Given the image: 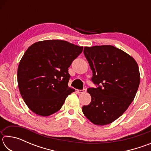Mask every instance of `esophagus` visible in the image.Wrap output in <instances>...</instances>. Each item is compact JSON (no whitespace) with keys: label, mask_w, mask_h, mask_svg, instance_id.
Returning <instances> with one entry per match:
<instances>
[{"label":"esophagus","mask_w":151,"mask_h":151,"mask_svg":"<svg viewBox=\"0 0 151 151\" xmlns=\"http://www.w3.org/2000/svg\"><path fill=\"white\" fill-rule=\"evenodd\" d=\"M76 91H77L78 93L80 94V93H85V92L86 91V89H83V90H77Z\"/></svg>","instance_id":"obj_1"}]
</instances>
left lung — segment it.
<instances>
[{
  "label": "left lung",
  "instance_id": "1",
  "mask_svg": "<svg viewBox=\"0 0 151 151\" xmlns=\"http://www.w3.org/2000/svg\"><path fill=\"white\" fill-rule=\"evenodd\" d=\"M83 52L99 87L87 89L91 101L83 106V112L94 124H110L134 100L140 84L139 66L131 56L111 45L85 47Z\"/></svg>",
  "mask_w": 151,
  "mask_h": 151
}]
</instances>
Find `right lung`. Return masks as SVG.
<instances>
[{
	"label": "right lung",
	"instance_id": "right-lung-1",
	"mask_svg": "<svg viewBox=\"0 0 151 151\" xmlns=\"http://www.w3.org/2000/svg\"><path fill=\"white\" fill-rule=\"evenodd\" d=\"M83 49L61 40L39 41L28 48L18 66L17 81L24 103L34 113H55L75 92L68 86V68Z\"/></svg>",
	"mask_w": 151,
	"mask_h": 151
}]
</instances>
